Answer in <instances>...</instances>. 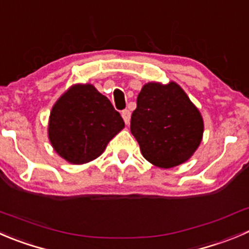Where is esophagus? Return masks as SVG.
Segmentation results:
<instances>
[{
    "label": "esophagus",
    "instance_id": "1",
    "mask_svg": "<svg viewBox=\"0 0 249 249\" xmlns=\"http://www.w3.org/2000/svg\"><path fill=\"white\" fill-rule=\"evenodd\" d=\"M122 117H123V119H124V122H125V124H129L130 123V118H131V113H130V110L129 109H124V110H122Z\"/></svg>",
    "mask_w": 249,
    "mask_h": 249
}]
</instances>
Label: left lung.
Here are the masks:
<instances>
[{"label": "left lung", "instance_id": "obj_1", "mask_svg": "<svg viewBox=\"0 0 249 249\" xmlns=\"http://www.w3.org/2000/svg\"><path fill=\"white\" fill-rule=\"evenodd\" d=\"M136 105L130 129L149 163L173 168L195 153L202 141L203 119L178 84H146Z\"/></svg>", "mask_w": 249, "mask_h": 249}]
</instances>
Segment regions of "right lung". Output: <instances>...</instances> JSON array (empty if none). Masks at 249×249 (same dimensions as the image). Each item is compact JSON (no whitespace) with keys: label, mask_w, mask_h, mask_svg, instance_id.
<instances>
[{"label":"right lung","mask_w":249,"mask_h":249,"mask_svg":"<svg viewBox=\"0 0 249 249\" xmlns=\"http://www.w3.org/2000/svg\"><path fill=\"white\" fill-rule=\"evenodd\" d=\"M124 125L119 112L95 86L75 85L53 106L48 137L62 158L84 164L101 156Z\"/></svg>","instance_id":"obj_1"}]
</instances>
